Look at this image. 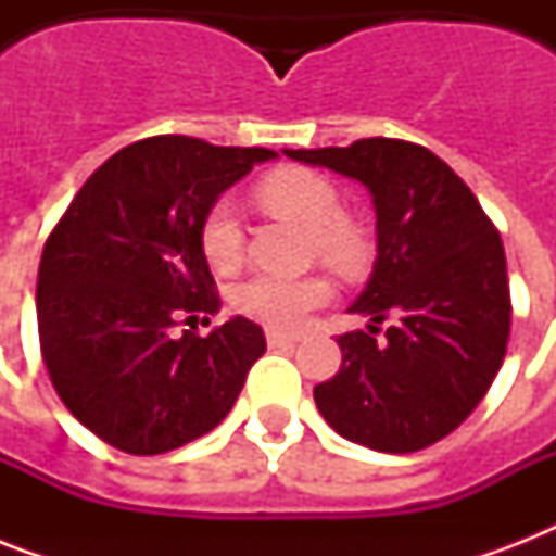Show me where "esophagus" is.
Returning <instances> with one entry per match:
<instances>
[{
  "instance_id": "34e87169",
  "label": "esophagus",
  "mask_w": 556,
  "mask_h": 556,
  "mask_svg": "<svg viewBox=\"0 0 556 556\" xmlns=\"http://www.w3.org/2000/svg\"><path fill=\"white\" fill-rule=\"evenodd\" d=\"M265 338H268L270 346L279 349V346H294L296 340H300V334H291V331H279V329H268V331H265Z\"/></svg>"
}]
</instances>
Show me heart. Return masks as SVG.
<instances>
[{"instance_id": "heart-1", "label": "heart", "mask_w": 556, "mask_h": 556, "mask_svg": "<svg viewBox=\"0 0 556 556\" xmlns=\"http://www.w3.org/2000/svg\"><path fill=\"white\" fill-rule=\"evenodd\" d=\"M260 199L265 207L282 216L300 218L314 230V242L323 260L338 268H355L364 256V239L355 227L340 218L343 201L338 187L329 178L312 169H282L260 185ZM201 251L216 270H230L239 265L244 251V233L239 207L233 199H218L201 218ZM331 288L320 277H279L268 270H256L230 288V303L236 312L253 320L268 323L274 329H294L329 300Z\"/></svg>"}]
</instances>
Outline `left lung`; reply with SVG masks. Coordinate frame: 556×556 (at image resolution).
Here are the masks:
<instances>
[{
    "instance_id": "8db88e82",
    "label": "left lung",
    "mask_w": 556,
    "mask_h": 556,
    "mask_svg": "<svg viewBox=\"0 0 556 556\" xmlns=\"http://www.w3.org/2000/svg\"><path fill=\"white\" fill-rule=\"evenodd\" d=\"M369 190L378 256L340 334V371L314 404L343 439L378 453L441 441L491 389L510 334L505 248L453 169L418 143L366 138L352 147L282 150ZM388 323L383 339L377 326Z\"/></svg>"
}]
</instances>
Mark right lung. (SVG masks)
I'll use <instances>...</instances> for the list:
<instances>
[{
  "instance_id": "obj_1",
  "label": "right lung",
  "mask_w": 556,
  "mask_h": 556,
  "mask_svg": "<svg viewBox=\"0 0 556 556\" xmlns=\"http://www.w3.org/2000/svg\"><path fill=\"white\" fill-rule=\"evenodd\" d=\"M277 159L185 135L129 143L91 173L39 260V346L68 413L112 447L159 456L225 421L265 334L230 317L199 338L185 314H216L201 218Z\"/></svg>"
}]
</instances>
